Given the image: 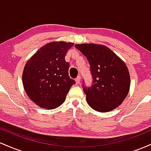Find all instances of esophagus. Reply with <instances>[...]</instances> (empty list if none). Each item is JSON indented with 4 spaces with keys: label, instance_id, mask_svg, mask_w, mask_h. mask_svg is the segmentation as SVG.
<instances>
[{
    "label": "esophagus",
    "instance_id": "1",
    "mask_svg": "<svg viewBox=\"0 0 151 151\" xmlns=\"http://www.w3.org/2000/svg\"><path fill=\"white\" fill-rule=\"evenodd\" d=\"M80 80H81V77H80V76H79V77H77V79H75L76 84H79V82H80Z\"/></svg>",
    "mask_w": 151,
    "mask_h": 151
}]
</instances>
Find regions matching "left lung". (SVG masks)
Returning <instances> with one entry per match:
<instances>
[{"instance_id": "8db88e82", "label": "left lung", "mask_w": 151, "mask_h": 151, "mask_svg": "<svg viewBox=\"0 0 151 151\" xmlns=\"http://www.w3.org/2000/svg\"><path fill=\"white\" fill-rule=\"evenodd\" d=\"M75 47L89 61L93 76L91 87L83 89L89 106L102 113L119 106L127 96L131 85L125 62L103 45L84 43Z\"/></svg>"}]
</instances>
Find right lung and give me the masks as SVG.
I'll return each mask as SVG.
<instances>
[{
    "label": "right lung",
    "mask_w": 151,
    "mask_h": 151,
    "mask_svg": "<svg viewBox=\"0 0 151 151\" xmlns=\"http://www.w3.org/2000/svg\"><path fill=\"white\" fill-rule=\"evenodd\" d=\"M73 42L54 41L43 45L26 62L22 79L28 97L40 108H58L65 101L75 83L69 77L70 64L65 61Z\"/></svg>",
    "instance_id": "right-lung-1"
}]
</instances>
